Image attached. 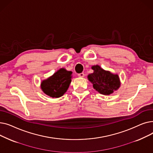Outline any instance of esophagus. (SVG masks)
Segmentation results:
<instances>
[{"instance_id": "1", "label": "esophagus", "mask_w": 153, "mask_h": 153, "mask_svg": "<svg viewBox=\"0 0 153 153\" xmlns=\"http://www.w3.org/2000/svg\"><path fill=\"white\" fill-rule=\"evenodd\" d=\"M77 76L80 77H84V74L83 73V72H82V73H80V74H78Z\"/></svg>"}]
</instances>
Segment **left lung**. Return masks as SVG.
I'll use <instances>...</instances> for the list:
<instances>
[{
    "label": "left lung",
    "mask_w": 153,
    "mask_h": 153,
    "mask_svg": "<svg viewBox=\"0 0 153 153\" xmlns=\"http://www.w3.org/2000/svg\"><path fill=\"white\" fill-rule=\"evenodd\" d=\"M94 72L88 75L87 78L93 84L94 89L101 94L108 95L117 91L120 86L118 74L105 71L99 65L92 66Z\"/></svg>",
    "instance_id": "1"
}]
</instances>
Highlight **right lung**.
Here are the masks:
<instances>
[{"label": "right lung", "mask_w": 153, "mask_h": 153, "mask_svg": "<svg viewBox=\"0 0 153 153\" xmlns=\"http://www.w3.org/2000/svg\"><path fill=\"white\" fill-rule=\"evenodd\" d=\"M72 73L71 71L64 68L59 69L53 76L42 82L43 92L53 98L61 97L68 89L71 82Z\"/></svg>", "instance_id": "1"}]
</instances>
